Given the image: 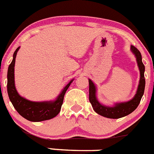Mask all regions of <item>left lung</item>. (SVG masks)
<instances>
[{"mask_svg":"<svg viewBox=\"0 0 154 154\" xmlns=\"http://www.w3.org/2000/svg\"><path fill=\"white\" fill-rule=\"evenodd\" d=\"M131 52L134 54L140 70V80L137 90L135 95L131 100L126 102L115 103L113 106H106L98 100L97 97V87L91 79H89V100L93 109L97 113L110 119H118L129 115L137 109L141 100L145 89L144 71L145 67L142 62V56L139 51L134 46L131 45Z\"/></svg>","mask_w":154,"mask_h":154,"instance_id":"obj_1","label":"left lung"}]
</instances>
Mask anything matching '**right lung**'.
I'll use <instances>...</instances> for the list:
<instances>
[{"mask_svg":"<svg viewBox=\"0 0 154 154\" xmlns=\"http://www.w3.org/2000/svg\"><path fill=\"white\" fill-rule=\"evenodd\" d=\"M20 47L16 49L13 55V60L9 65L8 70V94L11 102L15 110L20 116L26 120L32 122H40L51 120L59 113L63 104L64 94L74 81L72 79L70 82L63 87L60 93L54 100L48 101H31L23 97L18 94L15 87L14 65L17 51Z\"/></svg>","mask_w":154,"mask_h":154,"instance_id":"add662e5","label":"right lung"}]
</instances>
